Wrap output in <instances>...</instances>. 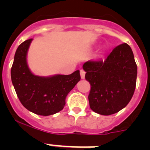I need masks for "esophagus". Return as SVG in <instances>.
Returning a JSON list of instances; mask_svg holds the SVG:
<instances>
[{"label": "esophagus", "mask_w": 150, "mask_h": 150, "mask_svg": "<svg viewBox=\"0 0 150 150\" xmlns=\"http://www.w3.org/2000/svg\"><path fill=\"white\" fill-rule=\"evenodd\" d=\"M85 75H86V72H85L84 70L81 69V70H80V76H81L82 79H84Z\"/></svg>", "instance_id": "1"}]
</instances>
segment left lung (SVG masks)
<instances>
[{
    "label": "left lung",
    "mask_w": 150,
    "mask_h": 150,
    "mask_svg": "<svg viewBox=\"0 0 150 150\" xmlns=\"http://www.w3.org/2000/svg\"><path fill=\"white\" fill-rule=\"evenodd\" d=\"M91 85L89 106L104 116L114 114L127 106L134 92L137 67L127 43L113 49L105 60L88 61L83 65Z\"/></svg>",
    "instance_id": "left-lung-1"
}]
</instances>
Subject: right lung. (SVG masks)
<instances>
[{"instance_id": "right-lung-1", "label": "right lung", "mask_w": 150, "mask_h": 150, "mask_svg": "<svg viewBox=\"0 0 150 150\" xmlns=\"http://www.w3.org/2000/svg\"><path fill=\"white\" fill-rule=\"evenodd\" d=\"M33 39L17 48L11 68V79L22 105L30 112L50 116L63 110L67 94L80 80L79 71L70 75L36 76L29 69L27 53Z\"/></svg>"}]
</instances>
